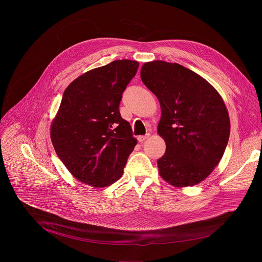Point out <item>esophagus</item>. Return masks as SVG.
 Wrapping results in <instances>:
<instances>
[{"label": "esophagus", "mask_w": 262, "mask_h": 262, "mask_svg": "<svg viewBox=\"0 0 262 262\" xmlns=\"http://www.w3.org/2000/svg\"><path fill=\"white\" fill-rule=\"evenodd\" d=\"M149 137V135H145V136H139L138 137V141L140 142V143H143L147 138Z\"/></svg>", "instance_id": "obj_1"}]
</instances>
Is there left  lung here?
<instances>
[{"label":"left lung","instance_id":"1","mask_svg":"<svg viewBox=\"0 0 262 262\" xmlns=\"http://www.w3.org/2000/svg\"><path fill=\"white\" fill-rule=\"evenodd\" d=\"M141 79L162 108L158 133L166 141V152L158 160L160 175L174 186L201 182L220 163L229 140L230 120L222 97L178 63H145Z\"/></svg>","mask_w":262,"mask_h":262}]
</instances>
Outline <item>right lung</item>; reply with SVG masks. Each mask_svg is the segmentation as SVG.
Segmentation results:
<instances>
[{"label": "right lung", "mask_w": 262, "mask_h": 262, "mask_svg": "<svg viewBox=\"0 0 262 262\" xmlns=\"http://www.w3.org/2000/svg\"><path fill=\"white\" fill-rule=\"evenodd\" d=\"M138 67L137 61H113L82 74L63 93L51 138L59 159L84 183L100 188L123 174L137 139L119 104Z\"/></svg>", "instance_id": "right-lung-1"}]
</instances>
